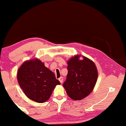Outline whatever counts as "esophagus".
I'll use <instances>...</instances> for the list:
<instances>
[{
    "mask_svg": "<svg viewBox=\"0 0 126 126\" xmlns=\"http://www.w3.org/2000/svg\"><path fill=\"white\" fill-rule=\"evenodd\" d=\"M59 80L60 81V83H63V78L62 77H61L59 78Z\"/></svg>",
    "mask_w": 126,
    "mask_h": 126,
    "instance_id": "obj_1",
    "label": "esophagus"
}]
</instances>
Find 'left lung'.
I'll return each mask as SVG.
<instances>
[{"label":"left lung","mask_w":126,"mask_h":126,"mask_svg":"<svg viewBox=\"0 0 126 126\" xmlns=\"http://www.w3.org/2000/svg\"><path fill=\"white\" fill-rule=\"evenodd\" d=\"M77 54L67 61V75L63 83L67 94L71 99L78 101L88 96L95 87L98 78V70L92 60Z\"/></svg>","instance_id":"1"}]
</instances>
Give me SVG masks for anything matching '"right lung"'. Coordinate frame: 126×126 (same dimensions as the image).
Wrapping results in <instances>:
<instances>
[{
  "label": "right lung",
  "instance_id": "right-lung-1",
  "mask_svg": "<svg viewBox=\"0 0 126 126\" xmlns=\"http://www.w3.org/2000/svg\"><path fill=\"white\" fill-rule=\"evenodd\" d=\"M17 79L25 95L37 103L48 101L55 87L61 84L53 72L38 59L24 62L17 70Z\"/></svg>",
  "mask_w": 126,
  "mask_h": 126
}]
</instances>
